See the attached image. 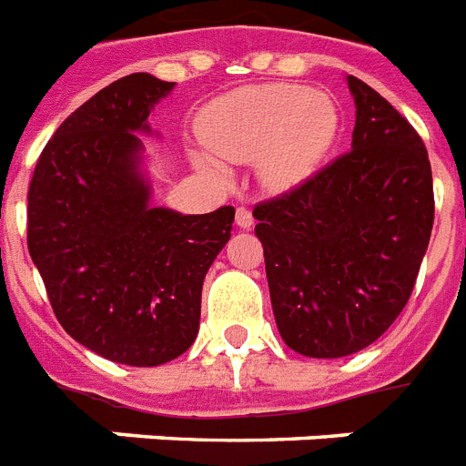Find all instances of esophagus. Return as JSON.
Here are the masks:
<instances>
[{
  "label": "esophagus",
  "mask_w": 466,
  "mask_h": 466,
  "mask_svg": "<svg viewBox=\"0 0 466 466\" xmlns=\"http://www.w3.org/2000/svg\"><path fill=\"white\" fill-rule=\"evenodd\" d=\"M236 223L240 226V228H250L252 223H255V218H252V211L248 209V207H238V209H236Z\"/></svg>",
  "instance_id": "obj_1"
}]
</instances>
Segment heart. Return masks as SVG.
Wrapping results in <instances>:
<instances>
[{
  "mask_svg": "<svg viewBox=\"0 0 466 466\" xmlns=\"http://www.w3.org/2000/svg\"><path fill=\"white\" fill-rule=\"evenodd\" d=\"M339 117L327 93L300 86H248L216 98L199 120V139L223 175L221 163H255L262 185L291 189L308 180L337 137Z\"/></svg>",
  "mask_w": 466,
  "mask_h": 466,
  "instance_id": "1",
  "label": "heart"
}]
</instances>
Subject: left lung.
<instances>
[{"instance_id": "1", "label": "left lung", "mask_w": 466, "mask_h": 466, "mask_svg": "<svg viewBox=\"0 0 466 466\" xmlns=\"http://www.w3.org/2000/svg\"><path fill=\"white\" fill-rule=\"evenodd\" d=\"M351 151L252 211L271 308L289 349L339 359L390 329L414 291L433 230V175L416 129L346 76Z\"/></svg>"}]
</instances>
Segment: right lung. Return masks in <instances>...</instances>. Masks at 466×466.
I'll return each instance as SVG.
<instances>
[{
    "label": "right lung",
    "instance_id": "add662e5",
    "mask_svg": "<svg viewBox=\"0 0 466 466\" xmlns=\"http://www.w3.org/2000/svg\"><path fill=\"white\" fill-rule=\"evenodd\" d=\"M173 86L144 72L106 86L45 144L28 187V252L59 325L125 366H161L192 346L204 277L236 218L233 207H151L139 134Z\"/></svg>",
    "mask_w": 466,
    "mask_h": 466
}]
</instances>
